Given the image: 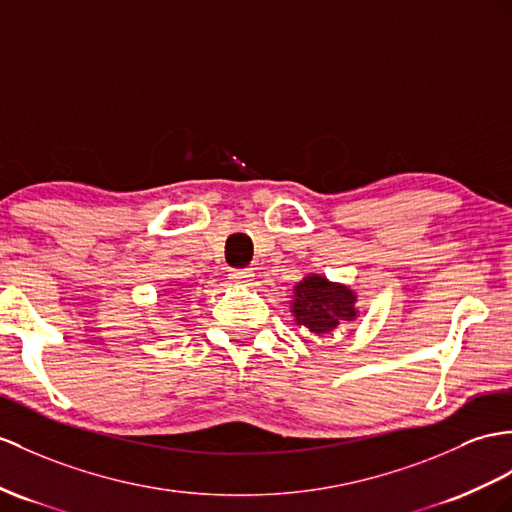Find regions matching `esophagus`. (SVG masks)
Returning <instances> with one entry per match:
<instances>
[{
	"instance_id": "1",
	"label": "esophagus",
	"mask_w": 512,
	"mask_h": 512,
	"mask_svg": "<svg viewBox=\"0 0 512 512\" xmlns=\"http://www.w3.org/2000/svg\"><path fill=\"white\" fill-rule=\"evenodd\" d=\"M230 282L236 286H252L254 284V273L249 269H234L230 271Z\"/></svg>"
}]
</instances>
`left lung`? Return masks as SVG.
<instances>
[{
  "mask_svg": "<svg viewBox=\"0 0 512 512\" xmlns=\"http://www.w3.org/2000/svg\"><path fill=\"white\" fill-rule=\"evenodd\" d=\"M291 317L308 336L332 334L343 323L358 319V293L350 284L332 282L321 273H308L293 286Z\"/></svg>",
  "mask_w": 512,
  "mask_h": 512,
  "instance_id": "8db88e82",
  "label": "left lung"
}]
</instances>
